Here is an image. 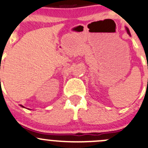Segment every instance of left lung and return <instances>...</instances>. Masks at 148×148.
<instances>
[{
  "label": "left lung",
  "instance_id": "1",
  "mask_svg": "<svg viewBox=\"0 0 148 148\" xmlns=\"http://www.w3.org/2000/svg\"><path fill=\"white\" fill-rule=\"evenodd\" d=\"M126 29H127V34H129V35H130V31H129L128 28H127V27H126Z\"/></svg>",
  "mask_w": 148,
  "mask_h": 148
}]
</instances>
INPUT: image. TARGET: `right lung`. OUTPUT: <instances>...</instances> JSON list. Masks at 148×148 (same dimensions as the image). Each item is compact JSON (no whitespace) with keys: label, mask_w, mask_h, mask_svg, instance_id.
Listing matches in <instances>:
<instances>
[{"label":"right lung","mask_w":148,"mask_h":148,"mask_svg":"<svg viewBox=\"0 0 148 148\" xmlns=\"http://www.w3.org/2000/svg\"><path fill=\"white\" fill-rule=\"evenodd\" d=\"M20 106H21V107H23V108H25V107H24V106H21V105H20Z\"/></svg>","instance_id":"1"}]
</instances>
